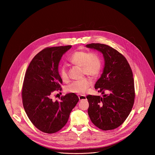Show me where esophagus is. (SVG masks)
<instances>
[{
	"instance_id": "esophagus-1",
	"label": "esophagus",
	"mask_w": 155,
	"mask_h": 155,
	"mask_svg": "<svg viewBox=\"0 0 155 155\" xmlns=\"http://www.w3.org/2000/svg\"><path fill=\"white\" fill-rule=\"evenodd\" d=\"M78 98H79V100L80 101H81V100H84L86 99V96H84V95H80L78 96Z\"/></svg>"
}]
</instances>
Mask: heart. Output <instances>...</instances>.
I'll list each match as a JSON object with an SVG mask.
<instances>
[{
	"label": "heart",
	"instance_id": "1",
	"mask_svg": "<svg viewBox=\"0 0 155 155\" xmlns=\"http://www.w3.org/2000/svg\"><path fill=\"white\" fill-rule=\"evenodd\" d=\"M70 62L81 67L82 74L91 77L97 76L101 69L102 62L99 54L95 52H88L84 50H78L73 53L69 58ZM59 75L64 81L69 79L68 71L65 65L59 68ZM91 80L88 77H84L81 80L74 81L66 87L68 92L76 94H84L87 88L91 85Z\"/></svg>",
	"mask_w": 155,
	"mask_h": 155
}]
</instances>
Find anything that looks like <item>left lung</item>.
<instances>
[{
	"mask_svg": "<svg viewBox=\"0 0 155 155\" xmlns=\"http://www.w3.org/2000/svg\"><path fill=\"white\" fill-rule=\"evenodd\" d=\"M86 47L101 51L105 60L103 73L94 86L103 97L86 96L88 115L100 129L112 130L124 122L133 107V74L126 58L112 47L101 43L88 44Z\"/></svg>",
	"mask_w": 155,
	"mask_h": 155,
	"instance_id": "8db88e82",
	"label": "left lung"
}]
</instances>
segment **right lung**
Listing matches in <instances>:
<instances>
[{"label":"right lung","instance_id":"add662e5","mask_svg":"<svg viewBox=\"0 0 155 155\" xmlns=\"http://www.w3.org/2000/svg\"><path fill=\"white\" fill-rule=\"evenodd\" d=\"M71 47L44 48L32 59L25 74L21 93L23 107L32 123L45 133L60 130L79 101L75 93L62 96L54 102L51 98L54 91L62 90L58 65L63 54Z\"/></svg>","mask_w":155,"mask_h":155}]
</instances>
